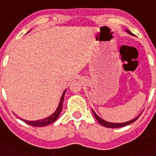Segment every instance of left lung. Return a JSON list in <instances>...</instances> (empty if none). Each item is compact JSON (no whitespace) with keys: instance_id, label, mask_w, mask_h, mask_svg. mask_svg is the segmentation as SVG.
<instances>
[{"instance_id":"left-lung-1","label":"left lung","mask_w":156,"mask_h":156,"mask_svg":"<svg viewBox=\"0 0 156 156\" xmlns=\"http://www.w3.org/2000/svg\"><path fill=\"white\" fill-rule=\"evenodd\" d=\"M127 32L129 33V34H131V35L133 34L132 33H130L129 31H127ZM92 111H93V110H92ZM93 113H94V115L96 119L98 120V122L100 124H101L102 126H105V127H108V128H118V127H122V126H126V125L130 124V123H132L133 122H134V121L137 120V119H138V117L140 116V115H139L138 116L136 117L135 119H132V120L129 121V122H122V123H112V122H107V121H105L104 119H102L101 118H100V117H99L98 115H97V114L95 113L94 111H93Z\"/></svg>"}]
</instances>
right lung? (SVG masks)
Wrapping results in <instances>:
<instances>
[{"mask_svg": "<svg viewBox=\"0 0 156 156\" xmlns=\"http://www.w3.org/2000/svg\"><path fill=\"white\" fill-rule=\"evenodd\" d=\"M65 93H66V90L63 92L61 100H60V102H59L58 106V108L51 115H50V116L46 118V119H42V120L27 121V120H25V119H23V121H24L25 122H27V124L30 125V126H44L48 124H51V123H52V122H54L56 119H58V117L59 116V115H60V113H61L62 110V103H63V99H64Z\"/></svg>", "mask_w": 156, "mask_h": 156, "instance_id": "obj_1", "label": "right lung"}]
</instances>
